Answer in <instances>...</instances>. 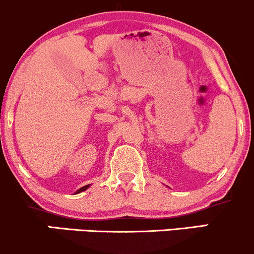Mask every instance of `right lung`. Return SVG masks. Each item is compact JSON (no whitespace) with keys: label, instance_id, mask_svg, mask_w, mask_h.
<instances>
[{"label":"right lung","instance_id":"right-lung-1","mask_svg":"<svg viewBox=\"0 0 254 254\" xmlns=\"http://www.w3.org/2000/svg\"><path fill=\"white\" fill-rule=\"evenodd\" d=\"M89 187H90V184H88V186H85V187H82V188H80V189H78V190H77V191H76V192H74V193H79V192L84 191V190H86V189H88V188H89Z\"/></svg>","mask_w":254,"mask_h":254}]
</instances>
